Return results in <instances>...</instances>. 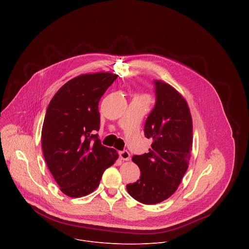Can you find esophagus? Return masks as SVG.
Wrapping results in <instances>:
<instances>
[{"mask_svg": "<svg viewBox=\"0 0 249 249\" xmlns=\"http://www.w3.org/2000/svg\"><path fill=\"white\" fill-rule=\"evenodd\" d=\"M119 158L123 160H130V154L128 151H121L119 152Z\"/></svg>", "mask_w": 249, "mask_h": 249, "instance_id": "esophagus-1", "label": "esophagus"}]
</instances>
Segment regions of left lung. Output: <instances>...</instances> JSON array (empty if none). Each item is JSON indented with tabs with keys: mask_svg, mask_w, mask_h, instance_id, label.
<instances>
[{
	"mask_svg": "<svg viewBox=\"0 0 249 249\" xmlns=\"http://www.w3.org/2000/svg\"><path fill=\"white\" fill-rule=\"evenodd\" d=\"M156 103L149 114L145 137L152 139L149 153L133 156L140 179L127 184L137 201L152 205L170 197L188 168L192 150V119L185 99L169 85L153 81Z\"/></svg>",
	"mask_w": 249,
	"mask_h": 249,
	"instance_id": "obj_1",
	"label": "left lung"
}]
</instances>
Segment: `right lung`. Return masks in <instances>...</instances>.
<instances>
[{
	"label": "right lung",
	"instance_id": "right-lung-1",
	"mask_svg": "<svg viewBox=\"0 0 249 249\" xmlns=\"http://www.w3.org/2000/svg\"><path fill=\"white\" fill-rule=\"evenodd\" d=\"M116 79L111 73L79 76L66 83L48 105L41 133L43 156L67 196L91 193L118 158L94 134L100 123L99 99Z\"/></svg>",
	"mask_w": 249,
	"mask_h": 249
}]
</instances>
